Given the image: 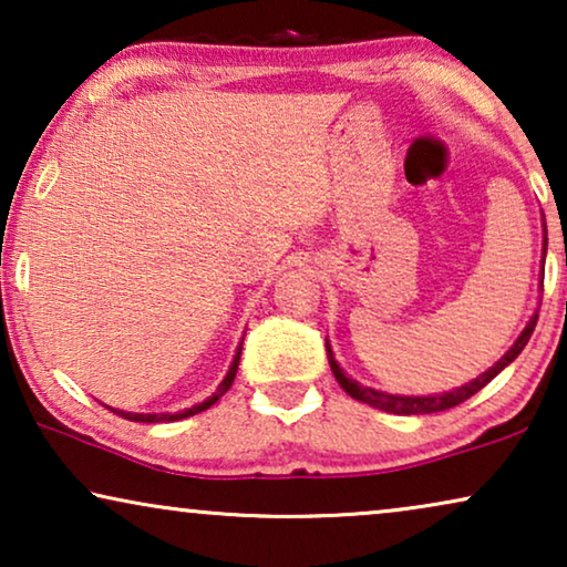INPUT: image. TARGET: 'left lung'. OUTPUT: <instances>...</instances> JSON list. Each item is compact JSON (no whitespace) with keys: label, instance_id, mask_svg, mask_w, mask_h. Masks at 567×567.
<instances>
[{"label":"left lung","instance_id":"1","mask_svg":"<svg viewBox=\"0 0 567 567\" xmlns=\"http://www.w3.org/2000/svg\"><path fill=\"white\" fill-rule=\"evenodd\" d=\"M542 270H545V268H542ZM537 317H539V315H534L532 320L526 322V328L522 330V336H518V338H516V343L511 346L508 351L501 355V361H495L491 369L483 371V374H480L477 379H472L470 384L456 386V390H452V392H444V394H423V398H408V394H386V392H379V390H371V386H363V384H359V382H355V379L346 377V371L338 367V361H336V355H332V348H330L328 340H324V348H328V361H330L332 374H336L338 384L343 386V390H346L348 394H351L353 400L367 402V405H371V408H379V410H384V413H394V415L441 413V410L456 408V405H460V402L470 400L472 394L483 390V386H485L487 382H491V379L498 377L501 371L506 369L508 363L514 361L516 355L524 351V346L529 343L532 332H534V328H537Z\"/></svg>","mask_w":567,"mask_h":567}]
</instances>
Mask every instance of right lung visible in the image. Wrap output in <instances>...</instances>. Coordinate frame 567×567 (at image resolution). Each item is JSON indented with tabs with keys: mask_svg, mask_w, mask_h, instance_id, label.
<instances>
[{
	"mask_svg": "<svg viewBox=\"0 0 567 567\" xmlns=\"http://www.w3.org/2000/svg\"><path fill=\"white\" fill-rule=\"evenodd\" d=\"M239 353H243V346L237 348L235 361H231V367H229V371H227V377L221 379V384L216 386V392L212 394V398H206L204 402H198V405H193V408H188V410H181V413H126V410H115V408H107V410H113L115 415L126 417V421H134V423H169V421H183V417H190V415H196V413H204V410H206V408H212L214 402L219 400L221 394L229 390L231 382H235V377H237V367H239Z\"/></svg>",
	"mask_w": 567,
	"mask_h": 567,
	"instance_id": "obj_1",
	"label": "right lung"
}]
</instances>
